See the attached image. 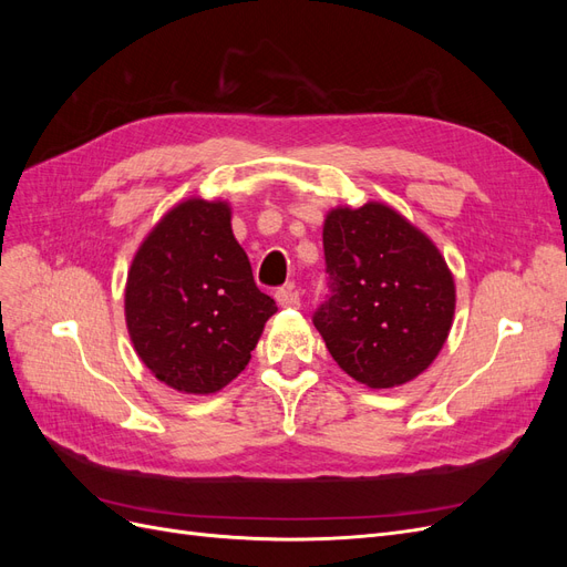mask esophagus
Masks as SVG:
<instances>
[{
    "mask_svg": "<svg viewBox=\"0 0 567 567\" xmlns=\"http://www.w3.org/2000/svg\"><path fill=\"white\" fill-rule=\"evenodd\" d=\"M277 302L281 305V307H300V293L298 290L293 288V286H286V288H279L277 290Z\"/></svg>",
    "mask_w": 567,
    "mask_h": 567,
    "instance_id": "obj_1",
    "label": "esophagus"
}]
</instances>
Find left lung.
Listing matches in <instances>:
<instances>
[{"mask_svg": "<svg viewBox=\"0 0 567 567\" xmlns=\"http://www.w3.org/2000/svg\"><path fill=\"white\" fill-rule=\"evenodd\" d=\"M323 257L329 296L312 321L338 367L375 390L431 367L456 305L452 271L431 238L371 200L326 215Z\"/></svg>", "mask_w": 567, "mask_h": 567, "instance_id": "left-lung-1", "label": "left lung"}]
</instances>
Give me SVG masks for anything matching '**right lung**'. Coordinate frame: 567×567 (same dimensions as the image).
Returning <instances> with one entry per match:
<instances>
[{
	"mask_svg": "<svg viewBox=\"0 0 567 567\" xmlns=\"http://www.w3.org/2000/svg\"><path fill=\"white\" fill-rule=\"evenodd\" d=\"M277 302L255 286L225 200L188 198L136 250L125 288L132 346L158 381L210 394L250 362Z\"/></svg>",
	"mask_w": 567,
	"mask_h": 567,
	"instance_id": "obj_1",
	"label": "right lung"
}]
</instances>
